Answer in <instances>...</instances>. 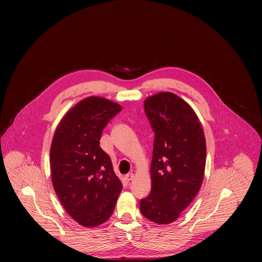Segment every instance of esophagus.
Instances as JSON below:
<instances>
[{
  "mask_svg": "<svg viewBox=\"0 0 262 262\" xmlns=\"http://www.w3.org/2000/svg\"><path fill=\"white\" fill-rule=\"evenodd\" d=\"M134 178H135V176H134L133 173H128V174L125 175V179H126L127 181H130V180H133Z\"/></svg>",
  "mask_w": 262,
  "mask_h": 262,
  "instance_id": "34e87169",
  "label": "esophagus"
}]
</instances>
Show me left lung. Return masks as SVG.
Masks as SVG:
<instances>
[{
	"label": "left lung",
	"instance_id": "obj_1",
	"mask_svg": "<svg viewBox=\"0 0 262 262\" xmlns=\"http://www.w3.org/2000/svg\"><path fill=\"white\" fill-rule=\"evenodd\" d=\"M155 132L151 193L140 202L142 214L160 225L176 221L198 194L204 178L206 142L193 107L172 92L144 101Z\"/></svg>",
	"mask_w": 262,
	"mask_h": 262
}]
</instances>
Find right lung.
I'll return each mask as SVG.
<instances>
[{
    "label": "right lung",
    "instance_id": "add662e5",
    "mask_svg": "<svg viewBox=\"0 0 262 262\" xmlns=\"http://www.w3.org/2000/svg\"><path fill=\"white\" fill-rule=\"evenodd\" d=\"M121 110L117 102L89 96L67 111L52 140L54 190L67 213L87 228L110 219L122 190L110 157L99 146L103 127Z\"/></svg>",
    "mask_w": 262,
    "mask_h": 262
}]
</instances>
